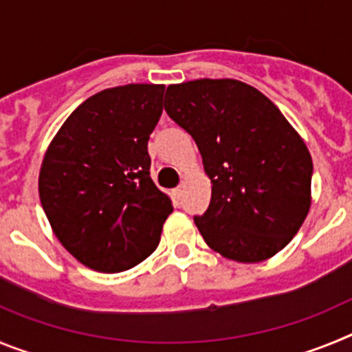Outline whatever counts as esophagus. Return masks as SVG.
I'll use <instances>...</instances> for the list:
<instances>
[{"instance_id": "1", "label": "esophagus", "mask_w": 352, "mask_h": 352, "mask_svg": "<svg viewBox=\"0 0 352 352\" xmlns=\"http://www.w3.org/2000/svg\"><path fill=\"white\" fill-rule=\"evenodd\" d=\"M173 195H174V199H182V195H183V188H182V186H178V188H174Z\"/></svg>"}]
</instances>
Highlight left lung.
<instances>
[{
	"label": "left lung",
	"mask_w": 352,
	"mask_h": 352,
	"mask_svg": "<svg viewBox=\"0 0 352 352\" xmlns=\"http://www.w3.org/2000/svg\"><path fill=\"white\" fill-rule=\"evenodd\" d=\"M164 107L190 133L211 179L194 217L208 247L238 263L280 252L309 214L312 157L300 133L259 89L236 79L170 84Z\"/></svg>",
	"instance_id": "obj_1"
}]
</instances>
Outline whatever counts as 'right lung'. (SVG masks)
Here are the masks:
<instances>
[{
	"label": "right lung",
	"instance_id": "obj_1",
	"mask_svg": "<svg viewBox=\"0 0 352 352\" xmlns=\"http://www.w3.org/2000/svg\"><path fill=\"white\" fill-rule=\"evenodd\" d=\"M164 84H126L89 96L49 144L38 194L56 238L84 266L120 273L151 256L173 213L149 176L148 139Z\"/></svg>",
	"mask_w": 352,
	"mask_h": 352
}]
</instances>
